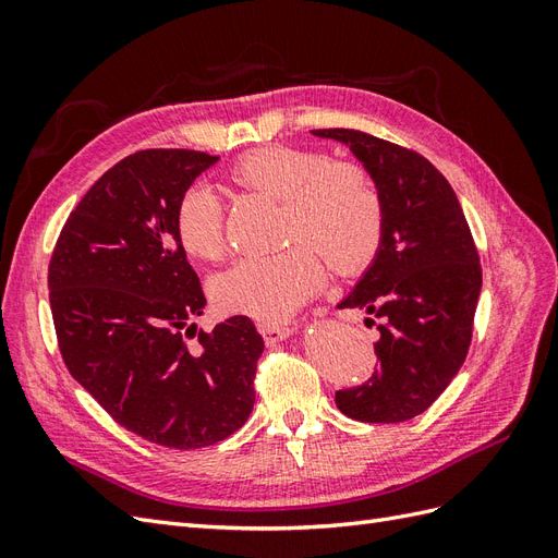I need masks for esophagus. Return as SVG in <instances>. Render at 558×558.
<instances>
[{
  "label": "esophagus",
  "mask_w": 558,
  "mask_h": 558,
  "mask_svg": "<svg viewBox=\"0 0 558 558\" xmlns=\"http://www.w3.org/2000/svg\"><path fill=\"white\" fill-rule=\"evenodd\" d=\"M258 330H260V335H263V340L267 342V344H277V342H283V340H289V337L293 335V330L289 328V326H283V324H258Z\"/></svg>",
  "instance_id": "esophagus-1"
}]
</instances>
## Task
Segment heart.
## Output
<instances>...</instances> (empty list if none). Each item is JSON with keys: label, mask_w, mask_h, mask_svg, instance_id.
I'll return each mask as SVG.
<instances>
[{"label": "heart", "mask_w": 558, "mask_h": 558, "mask_svg": "<svg viewBox=\"0 0 558 558\" xmlns=\"http://www.w3.org/2000/svg\"><path fill=\"white\" fill-rule=\"evenodd\" d=\"M232 179L283 202L289 240H305L272 256H246L209 281L214 305L226 314L281 320L310 300L326 279V263L342 275L359 272L381 242L384 205L359 165L330 162L310 148L265 146L240 158ZM181 248L197 260L223 253V202L209 183L183 191L174 214Z\"/></svg>", "instance_id": "obj_1"}]
</instances>
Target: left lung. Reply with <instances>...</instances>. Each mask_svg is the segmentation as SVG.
<instances>
[{
    "label": "left lung",
    "mask_w": 558,
    "mask_h": 558,
    "mask_svg": "<svg viewBox=\"0 0 558 558\" xmlns=\"http://www.w3.org/2000/svg\"><path fill=\"white\" fill-rule=\"evenodd\" d=\"M312 134L344 144L384 205L375 258L337 305L379 318V365L335 402L365 424H398L426 412L465 361L482 291L477 248L449 181L424 156L359 130Z\"/></svg>",
    "instance_id": "obj_1"
}]
</instances>
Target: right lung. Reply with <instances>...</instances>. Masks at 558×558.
I'll list each match as a JSON object with an SVG mask.
<instances>
[{
  "instance_id": "obj_1",
  "label": "right lung",
  "mask_w": 558,
  "mask_h": 558,
  "mask_svg": "<svg viewBox=\"0 0 558 558\" xmlns=\"http://www.w3.org/2000/svg\"><path fill=\"white\" fill-rule=\"evenodd\" d=\"M216 162L202 150L148 148L113 165L66 218L48 267L66 369L123 428L170 449L221 442L246 424L265 349L248 316L197 332L207 298L174 214Z\"/></svg>"
}]
</instances>
